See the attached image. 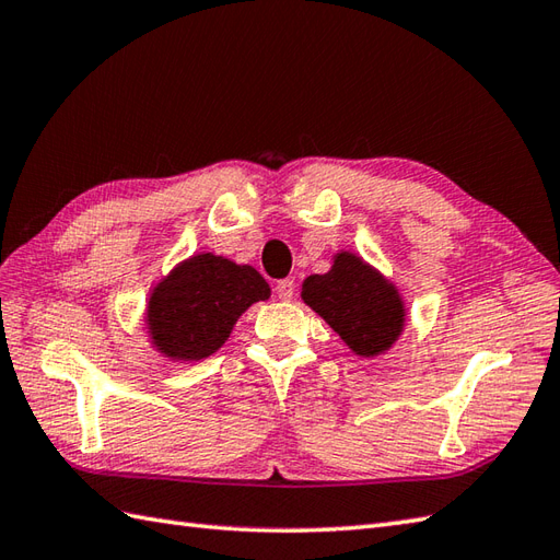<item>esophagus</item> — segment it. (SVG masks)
<instances>
[{
    "mask_svg": "<svg viewBox=\"0 0 560 560\" xmlns=\"http://www.w3.org/2000/svg\"><path fill=\"white\" fill-rule=\"evenodd\" d=\"M277 295H279V300H293V295H295V281L293 279H281L277 283Z\"/></svg>",
    "mask_w": 560,
    "mask_h": 560,
    "instance_id": "obj_1",
    "label": "esophagus"
}]
</instances>
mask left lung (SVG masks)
I'll return each instance as SVG.
<instances>
[{"mask_svg": "<svg viewBox=\"0 0 560 560\" xmlns=\"http://www.w3.org/2000/svg\"><path fill=\"white\" fill-rule=\"evenodd\" d=\"M303 300L357 354L374 357L402 334L405 307L395 285L352 253H338L326 275L307 277Z\"/></svg>", "mask_w": 560, "mask_h": 560, "instance_id": "left-lung-1", "label": "left lung"}]
</instances>
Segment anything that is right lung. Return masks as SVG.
Wrapping results in <instances>:
<instances>
[{
    "label": "right lung",
    "instance_id": "add662e5",
    "mask_svg": "<svg viewBox=\"0 0 560 560\" xmlns=\"http://www.w3.org/2000/svg\"><path fill=\"white\" fill-rule=\"evenodd\" d=\"M269 283L257 269L218 255H196L155 285L149 298V331L165 357L196 362L224 346L236 319Z\"/></svg>",
    "mask_w": 560,
    "mask_h": 560
}]
</instances>
